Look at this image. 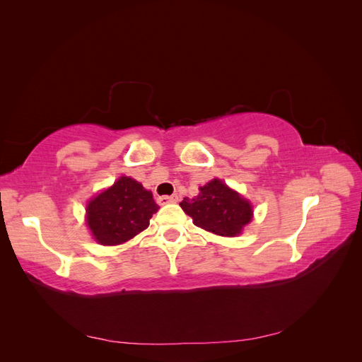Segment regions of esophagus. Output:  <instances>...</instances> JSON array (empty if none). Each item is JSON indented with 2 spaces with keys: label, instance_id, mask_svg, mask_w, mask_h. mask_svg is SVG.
<instances>
[{
  "label": "esophagus",
  "instance_id": "34e87169",
  "mask_svg": "<svg viewBox=\"0 0 362 362\" xmlns=\"http://www.w3.org/2000/svg\"><path fill=\"white\" fill-rule=\"evenodd\" d=\"M178 202V194H172V196H161L160 204H175Z\"/></svg>",
  "mask_w": 362,
  "mask_h": 362
}]
</instances>
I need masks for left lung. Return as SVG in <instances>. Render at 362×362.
I'll return each mask as SVG.
<instances>
[{"instance_id": "1", "label": "left lung", "mask_w": 362, "mask_h": 362, "mask_svg": "<svg viewBox=\"0 0 362 362\" xmlns=\"http://www.w3.org/2000/svg\"><path fill=\"white\" fill-rule=\"evenodd\" d=\"M199 190L196 198H184L180 204L196 226L217 235L235 237L252 221L250 204L221 180H213Z\"/></svg>"}]
</instances>
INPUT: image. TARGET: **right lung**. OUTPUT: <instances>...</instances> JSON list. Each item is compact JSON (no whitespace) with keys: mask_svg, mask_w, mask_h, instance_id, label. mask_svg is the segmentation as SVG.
Masks as SVG:
<instances>
[{"mask_svg":"<svg viewBox=\"0 0 362 362\" xmlns=\"http://www.w3.org/2000/svg\"><path fill=\"white\" fill-rule=\"evenodd\" d=\"M158 208L144 185L122 177L87 205V225L98 243L120 245L146 229Z\"/></svg>","mask_w":362,"mask_h":362,"instance_id":"1","label":"right lung"}]
</instances>
